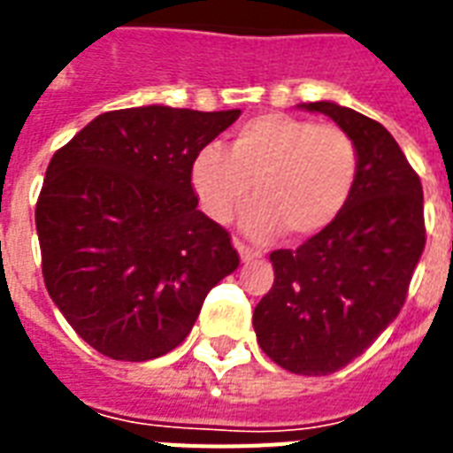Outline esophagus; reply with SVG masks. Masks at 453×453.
Masks as SVG:
<instances>
[{
	"instance_id": "1",
	"label": "esophagus",
	"mask_w": 453,
	"mask_h": 453,
	"mask_svg": "<svg viewBox=\"0 0 453 453\" xmlns=\"http://www.w3.org/2000/svg\"><path fill=\"white\" fill-rule=\"evenodd\" d=\"M234 247H237V251H240L242 261H256V258H261L263 256L261 249L249 247V244H244V242H240V240H234Z\"/></svg>"
}]
</instances>
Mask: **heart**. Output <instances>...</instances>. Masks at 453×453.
<instances>
[{"label":"heart","mask_w":453,"mask_h":453,"mask_svg":"<svg viewBox=\"0 0 453 453\" xmlns=\"http://www.w3.org/2000/svg\"><path fill=\"white\" fill-rule=\"evenodd\" d=\"M357 145L336 124H315L284 112H265L234 131L227 152L204 145L192 159V188L219 223L247 204L244 227L256 237L282 230L310 237L334 223L357 180Z\"/></svg>","instance_id":"b5f03b06"}]
</instances>
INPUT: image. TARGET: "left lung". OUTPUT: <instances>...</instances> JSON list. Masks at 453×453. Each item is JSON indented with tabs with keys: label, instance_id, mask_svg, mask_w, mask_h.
Listing matches in <instances>:
<instances>
[{
	"label": "left lung",
	"instance_id": "left-lung-1",
	"mask_svg": "<svg viewBox=\"0 0 453 453\" xmlns=\"http://www.w3.org/2000/svg\"><path fill=\"white\" fill-rule=\"evenodd\" d=\"M357 145V180L334 223L270 254L275 284L254 310L261 350L303 376L362 355L400 315L426 247L421 178L383 124L336 103H310Z\"/></svg>",
	"mask_w": 453,
	"mask_h": 453
}]
</instances>
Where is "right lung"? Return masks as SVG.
Masks as SVG:
<instances>
[{
  "instance_id": "right-lung-1",
  "label": "right lung",
  "mask_w": 453,
  "mask_h": 453,
  "mask_svg": "<svg viewBox=\"0 0 453 453\" xmlns=\"http://www.w3.org/2000/svg\"><path fill=\"white\" fill-rule=\"evenodd\" d=\"M240 110L103 112L49 162L37 220L49 296L94 350L145 362L190 334L206 294L240 265L197 209L192 159Z\"/></svg>"
}]
</instances>
